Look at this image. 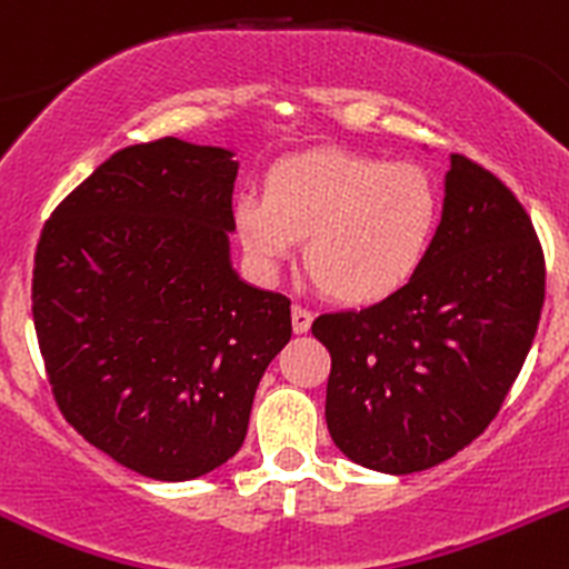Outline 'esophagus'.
Instances as JSON below:
<instances>
[{
	"label": "esophagus",
	"instance_id": "obj_1",
	"mask_svg": "<svg viewBox=\"0 0 569 569\" xmlns=\"http://www.w3.org/2000/svg\"><path fill=\"white\" fill-rule=\"evenodd\" d=\"M311 322L313 313L306 306H291V328H295V333H308Z\"/></svg>",
	"mask_w": 569,
	"mask_h": 569
}]
</instances>
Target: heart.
<instances>
[{
  "mask_svg": "<svg viewBox=\"0 0 569 569\" xmlns=\"http://www.w3.org/2000/svg\"><path fill=\"white\" fill-rule=\"evenodd\" d=\"M236 233L252 267L272 278L306 239L308 274L333 300L375 306L406 289L428 261L442 191L417 163L313 150L267 174L263 200L236 202Z\"/></svg>",
  "mask_w": 569,
  "mask_h": 569,
  "instance_id": "obj_1",
  "label": "heart"
}]
</instances>
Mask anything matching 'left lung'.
<instances>
[{
	"instance_id": "8db88e82",
	"label": "left lung",
	"mask_w": 569,
	"mask_h": 569,
	"mask_svg": "<svg viewBox=\"0 0 569 569\" xmlns=\"http://www.w3.org/2000/svg\"><path fill=\"white\" fill-rule=\"evenodd\" d=\"M545 302V256L511 189L450 158L428 261L395 297L313 319L336 448L391 476L453 459L498 417Z\"/></svg>"
}]
</instances>
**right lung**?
<instances>
[{
	"mask_svg": "<svg viewBox=\"0 0 569 569\" xmlns=\"http://www.w3.org/2000/svg\"><path fill=\"white\" fill-rule=\"evenodd\" d=\"M239 163L161 138L110 156L43 224L32 319L52 395L86 442L156 481L239 453L291 339L289 297L230 263Z\"/></svg>",
	"mask_w": 569,
	"mask_h": 569,
	"instance_id": "right-lung-1",
	"label": "right lung"
}]
</instances>
